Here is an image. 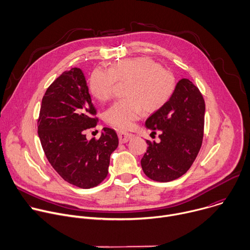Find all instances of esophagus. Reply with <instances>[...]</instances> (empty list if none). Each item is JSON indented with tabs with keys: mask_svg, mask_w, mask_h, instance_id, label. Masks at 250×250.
<instances>
[{
	"mask_svg": "<svg viewBox=\"0 0 250 250\" xmlns=\"http://www.w3.org/2000/svg\"><path fill=\"white\" fill-rule=\"evenodd\" d=\"M133 135L131 133L125 132V131H119V138L121 144H125Z\"/></svg>",
	"mask_w": 250,
	"mask_h": 250,
	"instance_id": "esophagus-1",
	"label": "esophagus"
}]
</instances>
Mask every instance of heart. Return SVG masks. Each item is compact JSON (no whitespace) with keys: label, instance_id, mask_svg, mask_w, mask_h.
<instances>
[{"label":"heart","instance_id":"b5f03b06","mask_svg":"<svg viewBox=\"0 0 250 250\" xmlns=\"http://www.w3.org/2000/svg\"><path fill=\"white\" fill-rule=\"evenodd\" d=\"M125 83V99L116 102L104 114L105 122L121 129H128L142 111L155 113L171 100L176 88L175 75L149 57L117 61L109 69L97 68L89 80L92 95L105 102L113 97L116 84Z\"/></svg>","mask_w":250,"mask_h":250}]
</instances>
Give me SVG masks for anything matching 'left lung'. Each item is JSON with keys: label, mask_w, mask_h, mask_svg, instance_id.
<instances>
[{"label": "left lung", "mask_w": 250, "mask_h": 250, "mask_svg": "<svg viewBox=\"0 0 250 250\" xmlns=\"http://www.w3.org/2000/svg\"><path fill=\"white\" fill-rule=\"evenodd\" d=\"M205 109L199 88L181 79L171 100L146 120V127L160 133L158 144L146 139L141 158L142 170L151 180L170 182L190 169L202 146Z\"/></svg>", "instance_id": "1"}]
</instances>
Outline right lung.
<instances>
[{
  "label": "right lung",
  "mask_w": 250,
  "mask_h": 250,
  "mask_svg": "<svg viewBox=\"0 0 250 250\" xmlns=\"http://www.w3.org/2000/svg\"><path fill=\"white\" fill-rule=\"evenodd\" d=\"M84 74L79 68L65 71L47 88L41 105L38 132L44 154L63 179L90 189L109 173L110 156L119 146L116 131L104 127L99 139L86 138V130L99 119Z\"/></svg>",
  "instance_id": "obj_1"
}]
</instances>
